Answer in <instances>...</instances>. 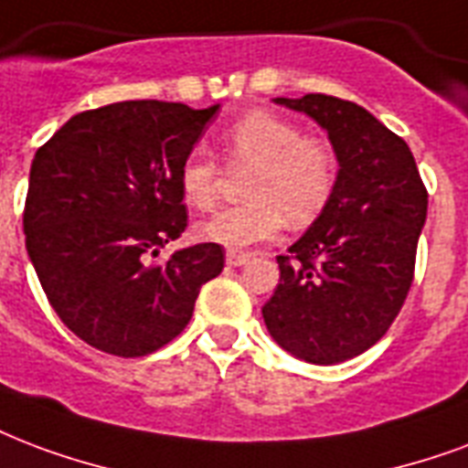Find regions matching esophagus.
Here are the masks:
<instances>
[{"instance_id": "obj_1", "label": "esophagus", "mask_w": 468, "mask_h": 468, "mask_svg": "<svg viewBox=\"0 0 468 468\" xmlns=\"http://www.w3.org/2000/svg\"><path fill=\"white\" fill-rule=\"evenodd\" d=\"M226 262L230 267H242L250 262V255L248 252H235V250H230V252H226Z\"/></svg>"}]
</instances>
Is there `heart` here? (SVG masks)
<instances>
[{
  "instance_id": "obj_1",
  "label": "heart",
  "mask_w": 468,
  "mask_h": 468,
  "mask_svg": "<svg viewBox=\"0 0 468 468\" xmlns=\"http://www.w3.org/2000/svg\"><path fill=\"white\" fill-rule=\"evenodd\" d=\"M228 166L250 171L245 206L223 208L198 223L203 240L223 248H248L280 233L284 218L304 226L329 203L336 186V159L324 142L302 137L287 117L252 110L220 137ZM220 169L206 154H188L178 169L186 206L208 210L218 198Z\"/></svg>"
}]
</instances>
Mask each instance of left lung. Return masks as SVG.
<instances>
[{
  "label": "left lung",
  "mask_w": 468,
  "mask_h": 468,
  "mask_svg": "<svg viewBox=\"0 0 468 468\" xmlns=\"http://www.w3.org/2000/svg\"><path fill=\"white\" fill-rule=\"evenodd\" d=\"M329 134L336 186L304 235L280 255L262 306L270 336L294 358L334 366L390 329L408 297L427 191L415 156L368 110L331 95L274 98Z\"/></svg>",
  "instance_id": "1"
}]
</instances>
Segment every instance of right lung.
I'll return each instance as SVG.
<instances>
[{
	"instance_id": "add662e5",
	"label": "right lung",
	"mask_w": 468,
	"mask_h": 468,
	"mask_svg": "<svg viewBox=\"0 0 468 468\" xmlns=\"http://www.w3.org/2000/svg\"><path fill=\"white\" fill-rule=\"evenodd\" d=\"M218 110L127 100L70 117L36 152L28 260L60 321L92 348L122 358L162 348L223 270L216 242L154 262L186 230L178 169Z\"/></svg>"
}]
</instances>
